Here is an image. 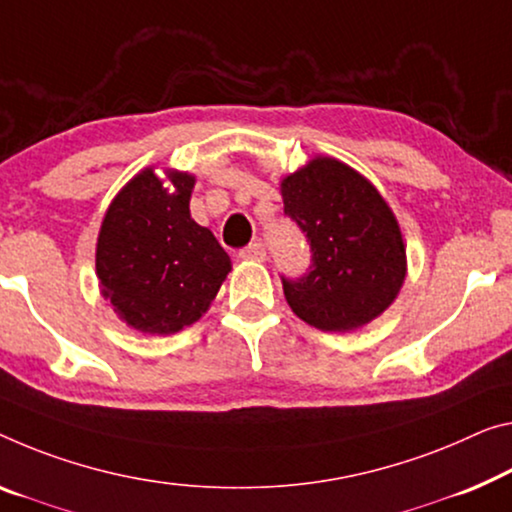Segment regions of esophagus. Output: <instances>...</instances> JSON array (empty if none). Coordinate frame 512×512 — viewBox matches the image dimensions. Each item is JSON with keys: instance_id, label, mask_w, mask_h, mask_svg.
<instances>
[{"instance_id": "34e87169", "label": "esophagus", "mask_w": 512, "mask_h": 512, "mask_svg": "<svg viewBox=\"0 0 512 512\" xmlns=\"http://www.w3.org/2000/svg\"><path fill=\"white\" fill-rule=\"evenodd\" d=\"M238 256L245 261H265V245L263 242H251L249 247L238 251Z\"/></svg>"}]
</instances>
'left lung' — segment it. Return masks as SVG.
Instances as JSON below:
<instances>
[{
    "instance_id": "obj_1",
    "label": "left lung",
    "mask_w": 512,
    "mask_h": 512,
    "mask_svg": "<svg viewBox=\"0 0 512 512\" xmlns=\"http://www.w3.org/2000/svg\"><path fill=\"white\" fill-rule=\"evenodd\" d=\"M283 215L311 249L302 277H283L297 316L322 332L357 329L387 309L405 279V245L387 203L348 164L318 157L281 183Z\"/></svg>"
}]
</instances>
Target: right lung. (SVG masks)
<instances>
[{
    "instance_id": "add662e5",
    "label": "right lung",
    "mask_w": 512,
    "mask_h": 512,
    "mask_svg": "<svg viewBox=\"0 0 512 512\" xmlns=\"http://www.w3.org/2000/svg\"><path fill=\"white\" fill-rule=\"evenodd\" d=\"M174 192L153 169L123 187L98 235L102 295L119 318L146 334H174L208 311L231 272L215 235L190 217L194 178L171 174Z\"/></svg>"
}]
</instances>
